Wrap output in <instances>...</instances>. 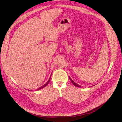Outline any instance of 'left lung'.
<instances>
[{
    "instance_id": "1",
    "label": "left lung",
    "mask_w": 122,
    "mask_h": 122,
    "mask_svg": "<svg viewBox=\"0 0 122 122\" xmlns=\"http://www.w3.org/2000/svg\"><path fill=\"white\" fill-rule=\"evenodd\" d=\"M69 79H70V81H71V83L74 85V86H77V87H81V86H80V85H78V84H77V83H76L75 82H74V81H73L71 79V78L69 76ZM95 86V85H94Z\"/></svg>"
}]
</instances>
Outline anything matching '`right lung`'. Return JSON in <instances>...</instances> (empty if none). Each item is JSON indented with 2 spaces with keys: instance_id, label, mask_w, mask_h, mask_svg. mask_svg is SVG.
Masks as SVG:
<instances>
[{
  "instance_id": "1",
  "label": "right lung",
  "mask_w": 122,
  "mask_h": 122,
  "mask_svg": "<svg viewBox=\"0 0 122 122\" xmlns=\"http://www.w3.org/2000/svg\"><path fill=\"white\" fill-rule=\"evenodd\" d=\"M51 77H50V79H49V80H48V81H47V82L46 83V84H45L44 85H43L42 86H41L40 87V88H38L37 89V90H40V89H41V88H43V87H44L45 86H46L48 84H49V83L50 82V80H51ZM29 91H30V90H29ZM32 91V90H31Z\"/></svg>"
}]
</instances>
